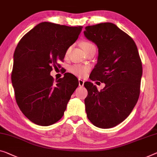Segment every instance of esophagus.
<instances>
[{"instance_id": "34e87169", "label": "esophagus", "mask_w": 157, "mask_h": 157, "mask_svg": "<svg viewBox=\"0 0 157 157\" xmlns=\"http://www.w3.org/2000/svg\"><path fill=\"white\" fill-rule=\"evenodd\" d=\"M78 82H79V86H80V87H82V86H84V83H85V81L82 80V79H79Z\"/></svg>"}]
</instances>
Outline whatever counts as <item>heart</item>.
<instances>
[{
    "instance_id": "1",
    "label": "heart",
    "mask_w": 157,
    "mask_h": 157,
    "mask_svg": "<svg viewBox=\"0 0 157 157\" xmlns=\"http://www.w3.org/2000/svg\"><path fill=\"white\" fill-rule=\"evenodd\" d=\"M92 47H95V46L90 41H84L82 43V48L85 50V51H86L88 49ZM69 51L70 48L67 49L66 53H65V55H67ZM89 70H90V67L88 66L79 64L72 65L69 68V71L72 74H73L75 76L79 77V78H85V76H86V75H87Z\"/></svg>"
}]
</instances>
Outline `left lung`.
<instances>
[{
	"mask_svg": "<svg viewBox=\"0 0 157 157\" xmlns=\"http://www.w3.org/2000/svg\"><path fill=\"white\" fill-rule=\"evenodd\" d=\"M84 34L99 49L90 78L105 83L100 91L90 82L84 84L88 92L86 116L98 128L115 127L130 115L139 99L142 66L138 50L129 35L113 23L87 26Z\"/></svg>",
	"mask_w": 157,
	"mask_h": 157,
	"instance_id": "obj_1",
	"label": "left lung"
}]
</instances>
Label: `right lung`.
<instances>
[{"instance_id": "obj_1", "label": "right lung", "mask_w": 157, "mask_h": 157, "mask_svg": "<svg viewBox=\"0 0 157 157\" xmlns=\"http://www.w3.org/2000/svg\"><path fill=\"white\" fill-rule=\"evenodd\" d=\"M82 26L39 23L20 39L14 53L11 80L16 102L22 113L36 125L48 126L63 116L78 79L69 72L59 79L50 75L59 66Z\"/></svg>"}]
</instances>
